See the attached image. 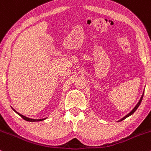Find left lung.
<instances>
[{"label": "left lung", "instance_id": "left-lung-1", "mask_svg": "<svg viewBox=\"0 0 151 151\" xmlns=\"http://www.w3.org/2000/svg\"><path fill=\"white\" fill-rule=\"evenodd\" d=\"M143 94H142V96H141V99H140L139 101H138V104H137L136 105V106H135V107H134V108H133V110H132V111H131V112H130V113H129V114H127V115H126V116H124V117H123V118H122V119H120V120H119V121H121L124 120V119H126V118H127V117H129V116H131V115H132V114H133V113H134V112H135V111H136L137 110V109H138V106H140V104H141V101H142V99H143Z\"/></svg>", "mask_w": 151, "mask_h": 151}]
</instances>
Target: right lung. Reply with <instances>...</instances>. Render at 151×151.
Segmentation results:
<instances>
[{
  "instance_id": "add662e5",
  "label": "right lung",
  "mask_w": 151,
  "mask_h": 151,
  "mask_svg": "<svg viewBox=\"0 0 151 151\" xmlns=\"http://www.w3.org/2000/svg\"><path fill=\"white\" fill-rule=\"evenodd\" d=\"M12 109H13V108H12ZM13 109V111H14L15 112V113L18 114L19 116H21V117L22 118V119H24V120H25V121H31V122H34V121H43V120H45V119H46V118H45V119H30V118L26 117V116H25L22 115V114H20V113H18V112H17L16 111H15L14 109Z\"/></svg>"
}]
</instances>
